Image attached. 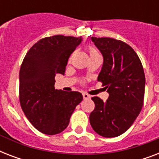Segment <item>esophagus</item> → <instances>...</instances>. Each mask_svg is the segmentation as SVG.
Masks as SVG:
<instances>
[{
  "instance_id": "1",
  "label": "esophagus",
  "mask_w": 159,
  "mask_h": 159,
  "mask_svg": "<svg viewBox=\"0 0 159 159\" xmlns=\"http://www.w3.org/2000/svg\"><path fill=\"white\" fill-rule=\"evenodd\" d=\"M82 97H83V99L87 100V99H90L91 98V96L87 93H82Z\"/></svg>"
}]
</instances>
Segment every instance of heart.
<instances>
[{"instance_id": "1", "label": "heart", "mask_w": 159, "mask_h": 159, "mask_svg": "<svg viewBox=\"0 0 159 159\" xmlns=\"http://www.w3.org/2000/svg\"><path fill=\"white\" fill-rule=\"evenodd\" d=\"M88 52H89L90 56L99 54V53L97 52V50H96V49H95L94 48H92V47H89V48H88Z\"/></svg>"}]
</instances>
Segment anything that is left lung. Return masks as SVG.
<instances>
[{
    "label": "left lung",
    "mask_w": 159,
    "mask_h": 159,
    "mask_svg": "<svg viewBox=\"0 0 159 159\" xmlns=\"http://www.w3.org/2000/svg\"><path fill=\"white\" fill-rule=\"evenodd\" d=\"M92 41L103 56L97 80L106 87L109 97L106 102L92 97L95 109L90 114V124L99 135L117 137L132 125L143 107V66L137 53L123 41L96 37H92Z\"/></svg>",
    "instance_id": "1"
}]
</instances>
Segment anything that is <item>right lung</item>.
I'll use <instances>...</instances> for the list:
<instances>
[{
	"instance_id": "1",
	"label": "right lung",
	"mask_w": 159,
	"mask_h": 159,
	"mask_svg": "<svg viewBox=\"0 0 159 159\" xmlns=\"http://www.w3.org/2000/svg\"><path fill=\"white\" fill-rule=\"evenodd\" d=\"M82 38L54 35L42 39L26 53L20 70V102L30 122L42 133L53 135L67 128L82 101L78 92L55 89L57 73L64 75L70 55Z\"/></svg>"
}]
</instances>
